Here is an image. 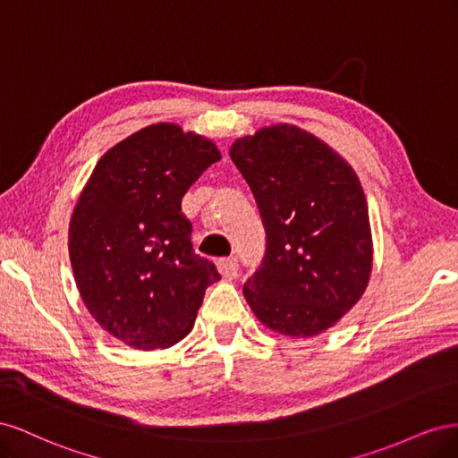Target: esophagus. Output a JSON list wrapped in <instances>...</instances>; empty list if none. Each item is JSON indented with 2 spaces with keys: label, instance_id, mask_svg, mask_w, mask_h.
<instances>
[{
  "label": "esophagus",
  "instance_id": "1",
  "mask_svg": "<svg viewBox=\"0 0 458 458\" xmlns=\"http://www.w3.org/2000/svg\"><path fill=\"white\" fill-rule=\"evenodd\" d=\"M219 273L225 276V279H234L239 275V259L237 258H225L217 261Z\"/></svg>",
  "mask_w": 458,
  "mask_h": 458
}]
</instances>
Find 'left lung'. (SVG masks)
I'll return each mask as SVG.
<instances>
[{
	"mask_svg": "<svg viewBox=\"0 0 458 458\" xmlns=\"http://www.w3.org/2000/svg\"><path fill=\"white\" fill-rule=\"evenodd\" d=\"M267 246L244 298L271 330L310 338L335 327L363 296L372 269L367 199L336 150L290 123L233 143Z\"/></svg>",
	"mask_w": 458,
	"mask_h": 458,
	"instance_id": "8db88e82",
	"label": "left lung"
}]
</instances>
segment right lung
Returning a JSON list of instances; mask_svg holds the SVG:
<instances>
[{
    "label": "right lung",
    "instance_id": "right-lung-1",
    "mask_svg": "<svg viewBox=\"0 0 458 458\" xmlns=\"http://www.w3.org/2000/svg\"><path fill=\"white\" fill-rule=\"evenodd\" d=\"M217 147L175 123L148 128L108 148L78 199L68 252L80 296L108 335L135 350L185 338L214 263L192 250L182 199Z\"/></svg>",
    "mask_w": 458,
    "mask_h": 458
}]
</instances>
